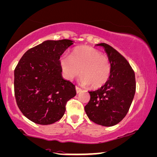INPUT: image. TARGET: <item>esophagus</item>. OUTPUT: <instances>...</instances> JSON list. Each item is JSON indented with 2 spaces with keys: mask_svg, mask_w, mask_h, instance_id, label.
<instances>
[{
  "mask_svg": "<svg viewBox=\"0 0 157 157\" xmlns=\"http://www.w3.org/2000/svg\"><path fill=\"white\" fill-rule=\"evenodd\" d=\"M75 90H76V93H79V92H82V89L78 87V86H75Z\"/></svg>",
  "mask_w": 157,
  "mask_h": 157,
  "instance_id": "34e87169",
  "label": "esophagus"
}]
</instances>
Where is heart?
<instances>
[{
    "label": "heart",
    "instance_id": "heart-1",
    "mask_svg": "<svg viewBox=\"0 0 157 157\" xmlns=\"http://www.w3.org/2000/svg\"><path fill=\"white\" fill-rule=\"evenodd\" d=\"M63 75L71 81L80 73L83 85L98 88L105 84L111 73V65L106 56L89 46L75 48L70 56H62L59 60Z\"/></svg>",
    "mask_w": 157,
    "mask_h": 157
}]
</instances>
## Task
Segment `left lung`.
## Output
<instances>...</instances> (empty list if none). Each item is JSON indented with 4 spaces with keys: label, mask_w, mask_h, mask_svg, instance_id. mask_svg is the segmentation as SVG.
I'll use <instances>...</instances> for the list:
<instances>
[{
    "label": "left lung",
    "mask_w": 157,
    "mask_h": 157,
    "mask_svg": "<svg viewBox=\"0 0 157 157\" xmlns=\"http://www.w3.org/2000/svg\"><path fill=\"white\" fill-rule=\"evenodd\" d=\"M105 50L111 64L108 81L98 90L90 91V100L84 107L91 121L111 127L122 120L134 98L136 84L130 65L117 50L105 43L96 44Z\"/></svg>",
    "instance_id": "obj_1"
}]
</instances>
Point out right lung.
<instances>
[{"label":"right lung","instance_id":"add662e5","mask_svg":"<svg viewBox=\"0 0 157 157\" xmlns=\"http://www.w3.org/2000/svg\"><path fill=\"white\" fill-rule=\"evenodd\" d=\"M75 41L47 40L28 50L14 70V94L25 117L47 125L63 117L65 105L76 94L75 87L63 78L59 58Z\"/></svg>","mask_w":157,"mask_h":157}]
</instances>
